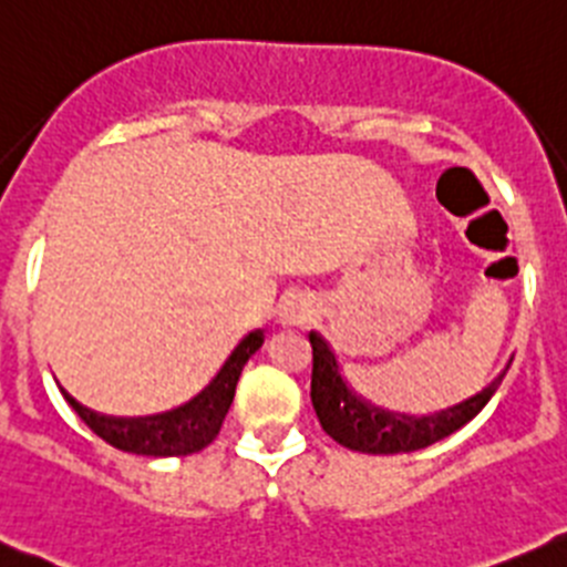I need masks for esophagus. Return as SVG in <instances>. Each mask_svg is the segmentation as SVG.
<instances>
[{"label":"esophagus","mask_w":567,"mask_h":567,"mask_svg":"<svg viewBox=\"0 0 567 567\" xmlns=\"http://www.w3.org/2000/svg\"><path fill=\"white\" fill-rule=\"evenodd\" d=\"M311 317H315V309L300 295H292V298H287L284 306H280V322L284 326H306V322H311Z\"/></svg>","instance_id":"esophagus-1"}]
</instances>
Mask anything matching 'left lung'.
<instances>
[{"instance_id": "1", "label": "left lung", "mask_w": 567, "mask_h": 567, "mask_svg": "<svg viewBox=\"0 0 567 567\" xmlns=\"http://www.w3.org/2000/svg\"><path fill=\"white\" fill-rule=\"evenodd\" d=\"M311 355H315V368H311V403L320 417L322 431L328 436L344 445L350 451L361 454H409V451L429 449L434 442L445 440L462 425L471 423L478 412L489 403L495 390L504 381V373L482 390L478 395L456 403V406L442 409L434 414H401L381 409L375 403L364 401L355 395L344 381L339 361L333 355L331 344L317 331L309 333Z\"/></svg>"}]
</instances>
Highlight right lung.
<instances>
[{"mask_svg": "<svg viewBox=\"0 0 567 567\" xmlns=\"http://www.w3.org/2000/svg\"><path fill=\"white\" fill-rule=\"evenodd\" d=\"M264 344V331L247 333L239 342V348L230 353L225 361L217 379L192 398L183 406L172 409L164 414H147V417H111V414H100L94 409L83 406L74 401L66 390L69 406L80 414L85 425L94 431L96 436L127 454H142V456H186L197 454L206 445H212L214 436L223 429V420L228 414L230 403L236 395V381H239L241 368L247 364L252 353Z\"/></svg>", "mask_w": 567, "mask_h": 567, "instance_id": "right-lung-1", "label": "right lung"}]
</instances>
